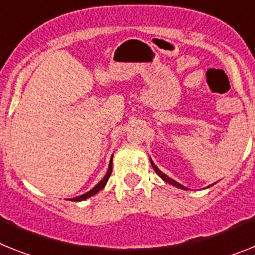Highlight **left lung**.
<instances>
[{"instance_id": "left-lung-1", "label": "left lung", "mask_w": 255, "mask_h": 255, "mask_svg": "<svg viewBox=\"0 0 255 255\" xmlns=\"http://www.w3.org/2000/svg\"><path fill=\"white\" fill-rule=\"evenodd\" d=\"M150 162H151V166H153V168H154V170H155V172H157V174H158V176H160V177H162V179H163V180L166 181V183L171 184V185H174V187L180 188V189H187V188L184 187V185H181V184H179V183H177V181L172 180V179H171V177H168L167 175H164L163 172H162V171H160L159 168H158L157 166H155V164L153 163V160H150Z\"/></svg>"}]
</instances>
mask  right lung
Wrapping results in <instances>:
<instances>
[{
  "label": "right lung",
  "mask_w": 255,
  "mask_h": 255,
  "mask_svg": "<svg viewBox=\"0 0 255 255\" xmlns=\"http://www.w3.org/2000/svg\"><path fill=\"white\" fill-rule=\"evenodd\" d=\"M111 168H113V157H111L110 163H109L108 172H106V175H105L104 179H102V180L100 181V183H98L95 188H92V189L89 190V192H87V193H85V194H81V196H79V197H75V198H71V201H83V200H87V198H89V197L95 196V194L97 193V192H100V190H101L102 188H104L105 185H106V183H108L109 177H110V175H111Z\"/></svg>",
  "instance_id": "right-lung-1"
}]
</instances>
